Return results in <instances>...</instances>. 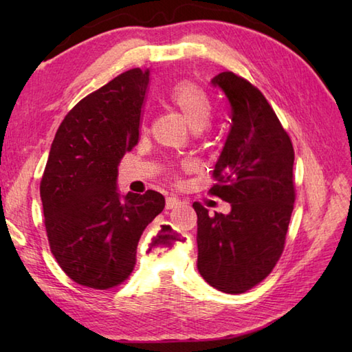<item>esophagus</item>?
Masks as SVG:
<instances>
[{
	"instance_id": "1",
	"label": "esophagus",
	"mask_w": 352,
	"mask_h": 352,
	"mask_svg": "<svg viewBox=\"0 0 352 352\" xmlns=\"http://www.w3.org/2000/svg\"><path fill=\"white\" fill-rule=\"evenodd\" d=\"M182 199H178L175 197H168L166 198V208L168 210H172V208H177V207H182Z\"/></svg>"
}]
</instances>
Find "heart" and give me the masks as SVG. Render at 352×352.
Masks as SVG:
<instances>
[{
	"instance_id": "obj_1",
	"label": "heart",
	"mask_w": 352,
	"mask_h": 352,
	"mask_svg": "<svg viewBox=\"0 0 352 352\" xmlns=\"http://www.w3.org/2000/svg\"><path fill=\"white\" fill-rule=\"evenodd\" d=\"M169 102L184 116L193 130H203L210 122L213 104L199 86L182 81L169 92ZM170 178H177V169L169 168Z\"/></svg>"
}]
</instances>
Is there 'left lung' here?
I'll return each mask as SVG.
<instances>
[{
    "label": "left lung",
    "mask_w": 352,
    "mask_h": 352,
    "mask_svg": "<svg viewBox=\"0 0 352 352\" xmlns=\"http://www.w3.org/2000/svg\"><path fill=\"white\" fill-rule=\"evenodd\" d=\"M226 94L231 130L214 164L208 190L231 204L230 214L198 216V271L212 287L243 294L272 272L280 260L295 203V151L265 95L234 72L212 80Z\"/></svg>",
    "instance_id": "obj_1"
}]
</instances>
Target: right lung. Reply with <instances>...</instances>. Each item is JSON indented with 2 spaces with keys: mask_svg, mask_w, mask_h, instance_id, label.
Here are the masks:
<instances>
[{
  "mask_svg": "<svg viewBox=\"0 0 352 352\" xmlns=\"http://www.w3.org/2000/svg\"><path fill=\"white\" fill-rule=\"evenodd\" d=\"M149 71L133 68L65 116L41 180L52 256L77 284L106 290L129 278L139 239L164 208L155 190H116L119 162L138 145Z\"/></svg>",
  "mask_w": 352,
  "mask_h": 352,
  "instance_id": "add662e5",
  "label": "right lung"
}]
</instances>
